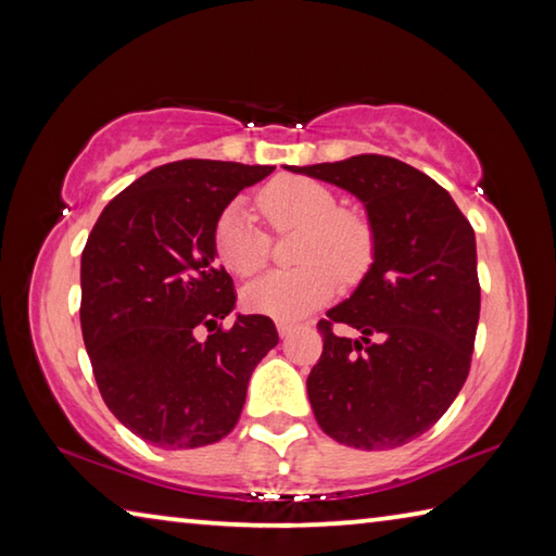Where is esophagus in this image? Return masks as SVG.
<instances>
[{
  "label": "esophagus",
  "mask_w": 556,
  "mask_h": 556,
  "mask_svg": "<svg viewBox=\"0 0 556 556\" xmlns=\"http://www.w3.org/2000/svg\"><path fill=\"white\" fill-rule=\"evenodd\" d=\"M294 324H289V321H277V331H279V336L281 338H287V336H291L294 333Z\"/></svg>",
  "instance_id": "obj_1"
}]
</instances>
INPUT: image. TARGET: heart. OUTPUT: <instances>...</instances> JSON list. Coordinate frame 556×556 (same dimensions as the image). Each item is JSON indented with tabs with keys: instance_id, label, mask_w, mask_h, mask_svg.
Returning a JSON list of instances; mask_svg holds the SVG:
<instances>
[{
	"instance_id": "b5f03b06",
	"label": "heart",
	"mask_w": 556,
	"mask_h": 556,
	"mask_svg": "<svg viewBox=\"0 0 556 556\" xmlns=\"http://www.w3.org/2000/svg\"><path fill=\"white\" fill-rule=\"evenodd\" d=\"M260 208L277 230H304L299 242L301 267L271 271L244 289L252 314L296 321L336 294L338 275L355 279L372 260V230L361 215L341 211L331 188L312 178L285 176L260 193ZM215 252L235 277H252L267 265L269 235L242 203H232L215 223Z\"/></svg>"
}]
</instances>
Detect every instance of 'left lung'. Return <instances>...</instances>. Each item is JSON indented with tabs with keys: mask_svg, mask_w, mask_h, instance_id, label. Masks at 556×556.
<instances>
[{
	"mask_svg": "<svg viewBox=\"0 0 556 556\" xmlns=\"http://www.w3.org/2000/svg\"><path fill=\"white\" fill-rule=\"evenodd\" d=\"M285 168L353 193L372 230L368 271L318 324L324 353L306 380L318 427L363 451L409 444L468 378L481 314L473 228L446 188L392 156Z\"/></svg>",
	"mask_w": 556,
	"mask_h": 556,
	"instance_id": "obj_1",
	"label": "left lung"
}]
</instances>
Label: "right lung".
I'll return each mask as SVG.
<instances>
[{
	"label": "right lung",
	"mask_w": 556,
	"mask_h": 556,
	"mask_svg": "<svg viewBox=\"0 0 556 556\" xmlns=\"http://www.w3.org/2000/svg\"><path fill=\"white\" fill-rule=\"evenodd\" d=\"M271 172L211 159L156 166L105 205L83 250L80 328L100 394L159 448L228 437L252 370L279 343L267 316L218 326L235 291L213 240L235 195Z\"/></svg>",
	"instance_id": "add662e5"
}]
</instances>
